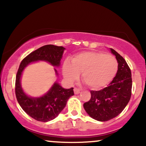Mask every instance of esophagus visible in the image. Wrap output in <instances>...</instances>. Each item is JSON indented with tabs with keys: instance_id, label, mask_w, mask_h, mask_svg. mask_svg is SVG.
<instances>
[{
	"instance_id": "34e87169",
	"label": "esophagus",
	"mask_w": 146,
	"mask_h": 146,
	"mask_svg": "<svg viewBox=\"0 0 146 146\" xmlns=\"http://www.w3.org/2000/svg\"><path fill=\"white\" fill-rule=\"evenodd\" d=\"M74 92L75 94H79L80 92V89L77 88H74Z\"/></svg>"
}]
</instances>
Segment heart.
Segmentation results:
<instances>
[{
  "mask_svg": "<svg viewBox=\"0 0 146 146\" xmlns=\"http://www.w3.org/2000/svg\"><path fill=\"white\" fill-rule=\"evenodd\" d=\"M117 62L112 56L99 52H84L76 55L70 63L63 64L64 77L73 82L81 73L82 81L92 89H100L106 86L116 73Z\"/></svg>",
  "mask_w": 146,
  "mask_h": 146,
  "instance_id": "1",
  "label": "heart"
}]
</instances>
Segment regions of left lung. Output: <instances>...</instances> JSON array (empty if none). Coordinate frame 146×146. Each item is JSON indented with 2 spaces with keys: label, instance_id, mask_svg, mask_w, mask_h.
<instances>
[{
  "label": "left lung",
  "instance_id": "8db88e82",
  "mask_svg": "<svg viewBox=\"0 0 146 146\" xmlns=\"http://www.w3.org/2000/svg\"><path fill=\"white\" fill-rule=\"evenodd\" d=\"M118 63L117 72L108 86L99 91H90L91 98L84 104L90 116L100 121H108L123 110L131 95V70L124 58L111 48Z\"/></svg>",
  "mask_w": 146,
  "mask_h": 146
}]
</instances>
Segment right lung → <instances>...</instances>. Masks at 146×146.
Returning a JSON list of instances; mask_svg holds the SVG:
<instances>
[{
	"label": "right lung",
	"instance_id": "obj_1",
	"mask_svg": "<svg viewBox=\"0 0 146 146\" xmlns=\"http://www.w3.org/2000/svg\"><path fill=\"white\" fill-rule=\"evenodd\" d=\"M64 50L63 46H43L27 56L19 66L15 82L16 97L23 110L36 120L46 122L54 119L64 108L70 97L74 95L73 88L64 89L56 82L43 96L31 98L25 94L21 88L22 72L28 64L37 60H44L54 66H59ZM55 71L57 73L56 69Z\"/></svg>",
	"mask_w": 146,
	"mask_h": 146
}]
</instances>
